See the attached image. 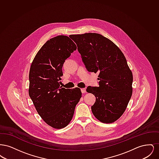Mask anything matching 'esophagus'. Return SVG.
<instances>
[{
	"mask_svg": "<svg viewBox=\"0 0 159 159\" xmlns=\"http://www.w3.org/2000/svg\"><path fill=\"white\" fill-rule=\"evenodd\" d=\"M81 92H82V93H86V89H85V88H82V89H81Z\"/></svg>",
	"mask_w": 159,
	"mask_h": 159,
	"instance_id": "obj_1",
	"label": "esophagus"
}]
</instances>
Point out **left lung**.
<instances>
[{"label":"left lung","instance_id":"obj_1","mask_svg":"<svg viewBox=\"0 0 159 159\" xmlns=\"http://www.w3.org/2000/svg\"><path fill=\"white\" fill-rule=\"evenodd\" d=\"M72 37L87 70L99 73L98 87L86 89L96 97L92 113L102 123H113L125 112L132 94L133 75L126 58L101 34L88 33Z\"/></svg>","mask_w":159,"mask_h":159}]
</instances>
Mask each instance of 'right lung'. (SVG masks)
Returning a JSON list of instances; mask_svg holds the SVG:
<instances>
[{"label": "right lung", "instance_id": "right-lung-1", "mask_svg": "<svg viewBox=\"0 0 159 159\" xmlns=\"http://www.w3.org/2000/svg\"><path fill=\"white\" fill-rule=\"evenodd\" d=\"M76 49L68 36H56L42 46L31 65L29 96L39 116L53 128L68 125L82 97L79 88L65 89L60 84L64 62Z\"/></svg>", "mask_w": 159, "mask_h": 159}]
</instances>
